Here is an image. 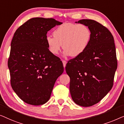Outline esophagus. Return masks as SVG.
Here are the masks:
<instances>
[{
  "label": "esophagus",
  "instance_id": "34e87169",
  "mask_svg": "<svg viewBox=\"0 0 124 124\" xmlns=\"http://www.w3.org/2000/svg\"><path fill=\"white\" fill-rule=\"evenodd\" d=\"M62 62H63V67L64 68H65L66 67V63H67V62L66 61H62Z\"/></svg>",
  "mask_w": 124,
  "mask_h": 124
}]
</instances>
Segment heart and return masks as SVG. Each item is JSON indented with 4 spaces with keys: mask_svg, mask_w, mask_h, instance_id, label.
Wrapping results in <instances>:
<instances>
[{
    "mask_svg": "<svg viewBox=\"0 0 124 124\" xmlns=\"http://www.w3.org/2000/svg\"><path fill=\"white\" fill-rule=\"evenodd\" d=\"M53 35L54 36L46 37V42L50 53L57 54L62 46L65 54L76 57L86 50L92 34L86 26L66 22L57 27Z\"/></svg>",
    "mask_w": 124,
    "mask_h": 124,
    "instance_id": "heart-1",
    "label": "heart"
}]
</instances>
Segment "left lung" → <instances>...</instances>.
Returning <instances> with one entry per match:
<instances>
[{
  "label": "left lung",
  "mask_w": 124,
  "mask_h": 124,
  "mask_svg": "<svg viewBox=\"0 0 124 124\" xmlns=\"http://www.w3.org/2000/svg\"><path fill=\"white\" fill-rule=\"evenodd\" d=\"M86 26L91 38L86 50L70 60L66 71L70 78V91L72 100L83 107L98 103L112 88L117 67L112 35L107 28L92 20L75 22Z\"/></svg>",
  "instance_id": "obj_1"
}]
</instances>
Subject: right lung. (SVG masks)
<instances>
[{
  "label": "right lung",
  "instance_id": "obj_1",
  "mask_svg": "<svg viewBox=\"0 0 124 124\" xmlns=\"http://www.w3.org/2000/svg\"><path fill=\"white\" fill-rule=\"evenodd\" d=\"M62 23L54 18H32L14 34L8 63L10 84L14 92L27 104L45 103L63 72L62 61L50 53L46 42L48 31Z\"/></svg>",
  "mask_w": 124,
  "mask_h": 124
}]
</instances>
